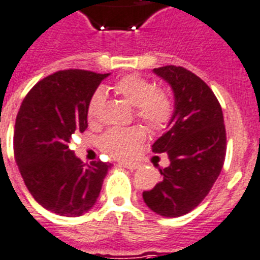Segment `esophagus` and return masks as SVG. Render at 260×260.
Instances as JSON below:
<instances>
[{
    "mask_svg": "<svg viewBox=\"0 0 260 260\" xmlns=\"http://www.w3.org/2000/svg\"><path fill=\"white\" fill-rule=\"evenodd\" d=\"M120 165L123 166V168L125 169H129V170H136L137 168H139V165L136 164V162H120Z\"/></svg>",
    "mask_w": 260,
    "mask_h": 260,
    "instance_id": "1",
    "label": "esophagus"
}]
</instances>
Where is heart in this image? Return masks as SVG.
I'll return each instance as SVG.
<instances>
[{"label": "heart", "instance_id": "b5f03b06", "mask_svg": "<svg viewBox=\"0 0 260 260\" xmlns=\"http://www.w3.org/2000/svg\"><path fill=\"white\" fill-rule=\"evenodd\" d=\"M114 91L135 106L137 119L153 131L164 129L174 114V103L171 96L164 90L158 89L153 81L140 74H127L116 81ZM105 105V92L98 89L92 92L87 102V119L98 120ZM145 139V132L141 127L110 128L99 137V146L103 152L116 158L129 157L135 149Z\"/></svg>", "mask_w": 260, "mask_h": 260}]
</instances>
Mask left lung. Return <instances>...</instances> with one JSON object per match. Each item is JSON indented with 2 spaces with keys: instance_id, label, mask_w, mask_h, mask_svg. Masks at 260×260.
Returning <instances> with one entry per match:
<instances>
[{
  "instance_id": "obj_1",
  "label": "left lung",
  "mask_w": 260,
  "mask_h": 260,
  "mask_svg": "<svg viewBox=\"0 0 260 260\" xmlns=\"http://www.w3.org/2000/svg\"><path fill=\"white\" fill-rule=\"evenodd\" d=\"M170 83L175 110L168 131L153 144L154 153H168L170 165L143 198L149 208L165 217H179L208 195L224 166L226 131L224 115L211 87L183 67L153 69Z\"/></svg>"
}]
</instances>
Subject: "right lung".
Here are the masks:
<instances>
[{
    "label": "right lung",
    "mask_w": 260,
    "mask_h": 260,
    "mask_svg": "<svg viewBox=\"0 0 260 260\" xmlns=\"http://www.w3.org/2000/svg\"><path fill=\"white\" fill-rule=\"evenodd\" d=\"M108 74L58 71L36 83L15 120L14 157L27 189L48 211L76 217L95 204L111 164H83L68 144L87 128V102Z\"/></svg>",
    "instance_id": "1"
}]
</instances>
